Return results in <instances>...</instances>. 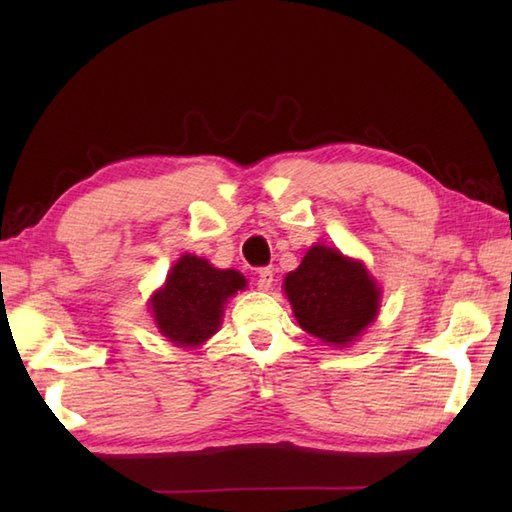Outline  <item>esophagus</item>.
<instances>
[{
    "instance_id": "1",
    "label": "esophagus",
    "mask_w": 512,
    "mask_h": 512,
    "mask_svg": "<svg viewBox=\"0 0 512 512\" xmlns=\"http://www.w3.org/2000/svg\"><path fill=\"white\" fill-rule=\"evenodd\" d=\"M273 270L270 268H262L259 270V277H257V290L262 292H268L270 288H273Z\"/></svg>"
}]
</instances>
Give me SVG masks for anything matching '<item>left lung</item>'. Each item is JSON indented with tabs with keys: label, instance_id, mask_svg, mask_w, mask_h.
Returning <instances> with one entry per match:
<instances>
[{
	"label": "left lung",
	"instance_id": "8db88e82",
	"mask_svg": "<svg viewBox=\"0 0 512 512\" xmlns=\"http://www.w3.org/2000/svg\"><path fill=\"white\" fill-rule=\"evenodd\" d=\"M284 290L301 328L336 347L356 341L380 308V288L363 262L325 244L308 250Z\"/></svg>",
	"mask_w": 512,
	"mask_h": 512
}]
</instances>
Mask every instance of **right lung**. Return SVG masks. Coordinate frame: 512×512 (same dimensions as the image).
Returning a JSON list of instances; mask_svg holds the SVG:
<instances>
[{"mask_svg":"<svg viewBox=\"0 0 512 512\" xmlns=\"http://www.w3.org/2000/svg\"><path fill=\"white\" fill-rule=\"evenodd\" d=\"M244 288L246 279L237 270H220L202 257L182 255L165 286L151 297L156 328L178 347L202 345L220 328L228 297Z\"/></svg>","mask_w":512,"mask_h":512,"instance_id":"1","label":"right lung"}]
</instances>
